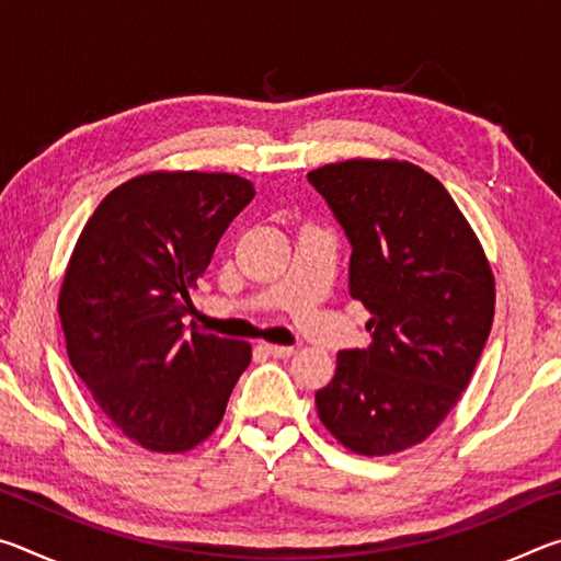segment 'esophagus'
<instances>
[{"mask_svg": "<svg viewBox=\"0 0 561 561\" xmlns=\"http://www.w3.org/2000/svg\"><path fill=\"white\" fill-rule=\"evenodd\" d=\"M264 351L274 358H289L294 354L291 346H274V344H264Z\"/></svg>", "mask_w": 561, "mask_h": 561, "instance_id": "esophagus-1", "label": "esophagus"}]
</instances>
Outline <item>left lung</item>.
<instances>
[{
    "label": "left lung",
    "mask_w": 561,
    "mask_h": 561,
    "mask_svg": "<svg viewBox=\"0 0 561 561\" xmlns=\"http://www.w3.org/2000/svg\"><path fill=\"white\" fill-rule=\"evenodd\" d=\"M307 178L348 237V294L371 311V344L336 356L319 417L358 455L405 450L460 401L485 348L488 257L448 190L413 163L358 158Z\"/></svg>",
    "instance_id": "left-lung-1"
}]
</instances>
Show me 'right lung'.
Here are the masks:
<instances>
[{
	"mask_svg": "<svg viewBox=\"0 0 561 561\" xmlns=\"http://www.w3.org/2000/svg\"><path fill=\"white\" fill-rule=\"evenodd\" d=\"M254 197L230 173H148L103 197L73 247L59 317L73 371L133 443L185 453L220 425L247 341L183 317L227 227Z\"/></svg>",
	"mask_w": 561,
	"mask_h": 561,
	"instance_id": "1",
	"label": "right lung"
}]
</instances>
